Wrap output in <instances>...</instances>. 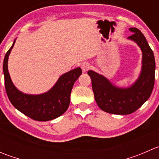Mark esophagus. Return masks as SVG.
Returning <instances> with one entry per match:
<instances>
[{"mask_svg": "<svg viewBox=\"0 0 159 159\" xmlns=\"http://www.w3.org/2000/svg\"><path fill=\"white\" fill-rule=\"evenodd\" d=\"M90 68V65L89 63H83L81 65V69H82L83 72H86L87 70H89V69Z\"/></svg>", "mask_w": 159, "mask_h": 159, "instance_id": "1", "label": "esophagus"}]
</instances>
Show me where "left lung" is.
Segmentation results:
<instances>
[{
  "label": "left lung",
  "mask_w": 159,
  "mask_h": 159,
  "mask_svg": "<svg viewBox=\"0 0 159 159\" xmlns=\"http://www.w3.org/2000/svg\"><path fill=\"white\" fill-rule=\"evenodd\" d=\"M129 39L135 41L142 51V69L139 79L127 89L114 86L108 79L93 70L88 74L91 79L94 98L99 108L114 115H129L137 111L150 97L155 84V61L152 50L143 34L138 28Z\"/></svg>",
  "instance_id": "1"
}]
</instances>
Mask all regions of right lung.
Returning <instances> with one entry per match:
<instances>
[{
	"instance_id": "1",
	"label": "right lung",
	"mask_w": 159,
	"mask_h": 159,
	"mask_svg": "<svg viewBox=\"0 0 159 159\" xmlns=\"http://www.w3.org/2000/svg\"><path fill=\"white\" fill-rule=\"evenodd\" d=\"M14 43L15 40L6 53L3 64L4 85L11 104L14 108L35 121H50L61 116L68 108L70 91L82 70L77 68L64 74L59 78L55 85L44 94L38 95L24 94L13 84L7 69L8 56Z\"/></svg>"
}]
</instances>
